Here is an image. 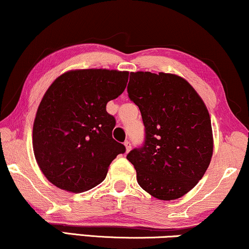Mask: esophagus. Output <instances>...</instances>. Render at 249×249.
<instances>
[{
    "instance_id": "1",
    "label": "esophagus",
    "mask_w": 249,
    "mask_h": 249,
    "mask_svg": "<svg viewBox=\"0 0 249 249\" xmlns=\"http://www.w3.org/2000/svg\"><path fill=\"white\" fill-rule=\"evenodd\" d=\"M124 146H125V149H126V153L130 152V149H131V142H130V141H128V140L125 141Z\"/></svg>"
}]
</instances>
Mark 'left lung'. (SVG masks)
I'll return each mask as SVG.
<instances>
[{
  "instance_id": "8db88e82",
  "label": "left lung",
  "mask_w": 249,
  "mask_h": 249,
  "mask_svg": "<svg viewBox=\"0 0 249 249\" xmlns=\"http://www.w3.org/2000/svg\"><path fill=\"white\" fill-rule=\"evenodd\" d=\"M127 93L146 128L143 146L126 156L138 184L159 200L179 199L199 182L212 161L208 109L186 79L172 73L131 72Z\"/></svg>"
}]
</instances>
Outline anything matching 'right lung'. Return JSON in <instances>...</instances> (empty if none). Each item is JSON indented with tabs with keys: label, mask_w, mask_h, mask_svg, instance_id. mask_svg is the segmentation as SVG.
<instances>
[{
	"label": "right lung",
	"mask_w": 249,
	"mask_h": 249,
	"mask_svg": "<svg viewBox=\"0 0 249 249\" xmlns=\"http://www.w3.org/2000/svg\"><path fill=\"white\" fill-rule=\"evenodd\" d=\"M127 71L80 69L53 81L37 107L33 152L45 177L81 193L105 180L110 163L125 153L112 139L116 121L106 110L126 88Z\"/></svg>",
	"instance_id": "1"
}]
</instances>
